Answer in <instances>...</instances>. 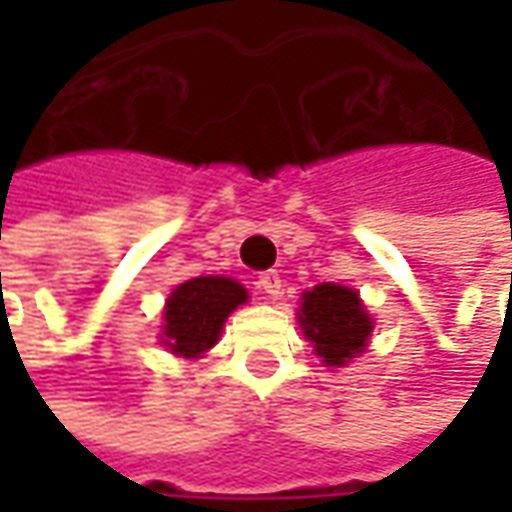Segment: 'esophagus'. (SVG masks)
<instances>
[{"mask_svg":"<svg viewBox=\"0 0 512 512\" xmlns=\"http://www.w3.org/2000/svg\"><path fill=\"white\" fill-rule=\"evenodd\" d=\"M257 288L268 293L271 299H277L279 293H282V279H279L277 271H263L260 277H257Z\"/></svg>","mask_w":512,"mask_h":512,"instance_id":"1","label":"esophagus"}]
</instances>
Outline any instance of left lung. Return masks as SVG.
<instances>
[{"label":"left lung","mask_w":512,"mask_h":512,"mask_svg":"<svg viewBox=\"0 0 512 512\" xmlns=\"http://www.w3.org/2000/svg\"><path fill=\"white\" fill-rule=\"evenodd\" d=\"M299 326L326 367H345L367 348L373 318L354 288L323 282L301 296Z\"/></svg>","instance_id":"8db88e82"}]
</instances>
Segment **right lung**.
<instances>
[{"label":"right lung","mask_w":512,"mask_h":512,"mask_svg":"<svg viewBox=\"0 0 512 512\" xmlns=\"http://www.w3.org/2000/svg\"><path fill=\"white\" fill-rule=\"evenodd\" d=\"M249 293L230 277H194L169 293L164 307V345L175 356L197 359L219 343L224 321Z\"/></svg>","instance_id":"add662e5"}]
</instances>
